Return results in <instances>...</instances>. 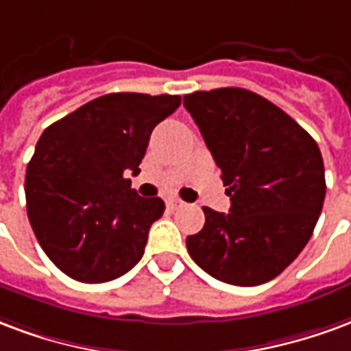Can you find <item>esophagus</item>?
I'll return each mask as SVG.
<instances>
[{
    "label": "esophagus",
    "mask_w": 351,
    "mask_h": 351,
    "mask_svg": "<svg viewBox=\"0 0 351 351\" xmlns=\"http://www.w3.org/2000/svg\"><path fill=\"white\" fill-rule=\"evenodd\" d=\"M181 206H183V202L178 200V198H170V200L166 202V207H168L170 211H176V209H178V207H181Z\"/></svg>",
    "instance_id": "34e87169"
}]
</instances>
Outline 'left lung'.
Masks as SVG:
<instances>
[{
  "instance_id": "left-lung-1",
  "label": "left lung",
  "mask_w": 351,
  "mask_h": 351,
  "mask_svg": "<svg viewBox=\"0 0 351 351\" xmlns=\"http://www.w3.org/2000/svg\"><path fill=\"white\" fill-rule=\"evenodd\" d=\"M228 186L230 213L204 207L206 224L186 250L211 277L258 286L305 249L324 207L326 170L318 144L286 112L249 89L183 97Z\"/></svg>"
}]
</instances>
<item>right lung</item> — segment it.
Segmentation results:
<instances>
[{
    "label": "right lung",
    "instance_id": "add662e5",
    "mask_svg": "<svg viewBox=\"0 0 351 351\" xmlns=\"http://www.w3.org/2000/svg\"><path fill=\"white\" fill-rule=\"evenodd\" d=\"M179 95L108 93L45 129L25 172L27 217L53 265L78 282H108L144 256L165 202L138 196L151 130Z\"/></svg>",
    "mask_w": 351,
    "mask_h": 351
}]
</instances>
